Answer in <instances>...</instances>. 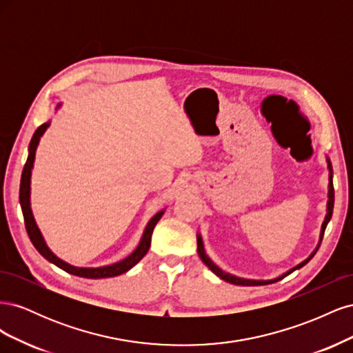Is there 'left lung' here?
Returning a JSON list of instances; mask_svg holds the SVG:
<instances>
[{
  "label": "left lung",
  "mask_w": 353,
  "mask_h": 353,
  "mask_svg": "<svg viewBox=\"0 0 353 353\" xmlns=\"http://www.w3.org/2000/svg\"><path fill=\"white\" fill-rule=\"evenodd\" d=\"M327 163H328V170H330V176H328V179H330V184H328V201H327V215H325V219H324V222H323V227H321V236H319V243H318V245H316V249L312 252V254L309 256L307 259H305L303 262H301L299 265H296L294 268H292V270H288L285 274H283V275H280V276H276V279H274V280H249V279H240V276H236V275H231V274H228V272H225V271H222L219 266H216L215 263L212 262V259L209 258V256L206 254V252H205V245H203V240H201V236L200 234H197V253H199V256H200V259L203 261V263H205L208 268L213 272V274H216L219 279H222L223 281H227V283H231V284H236V285H266V284H272V283H276V281H280V280H283L284 276H287L288 274H292L293 271H296V270H299V268H302V266H305L309 261H311L312 258H314V254L316 253V250H318V248H319V244H321V240H323V236H324V231H325V228H327V223L330 222V219H331V215H333V208H334V188H333V169H331V163H330V159L327 157Z\"/></svg>",
  "instance_id": "left-lung-1"
}]
</instances>
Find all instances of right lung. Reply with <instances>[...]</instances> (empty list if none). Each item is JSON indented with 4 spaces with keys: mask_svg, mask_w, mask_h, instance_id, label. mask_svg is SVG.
Returning a JSON list of instances; mask_svg holds the SVG:
<instances>
[{
    "mask_svg": "<svg viewBox=\"0 0 353 353\" xmlns=\"http://www.w3.org/2000/svg\"><path fill=\"white\" fill-rule=\"evenodd\" d=\"M61 104H57L59 109ZM50 126V122L47 123H42L38 130L35 131L34 137H32L30 144H29V154H28V160L25 163L23 168V172H22V179H20V206H22V212H23V218H25V227L28 231V236L32 241V244L35 245V249L44 256V258L54 263L59 268H61L63 271H66L72 275H77V276H83V279H92V280H97V279H109V276H116V275H121L126 271H130L134 265H137L140 262L145 253L150 249V243H152V234L153 230L156 227V223L162 218L163 212L165 210H160L157 212L156 215L148 221L147 227L143 232V237L140 240V244L137 245V249L130 254L126 256L125 259L112 263V265H105V266H99V268H82V266H73L65 261H61L60 258L52 253L48 245L46 244L44 237H42V234L37 225V222L34 219V215H32V209H30V176H32V168H34V162H35V152H37V147L39 144V140L42 134L47 131V128Z\"/></svg>",
    "mask_w": 353,
    "mask_h": 353,
    "instance_id": "1",
    "label": "right lung"
}]
</instances>
